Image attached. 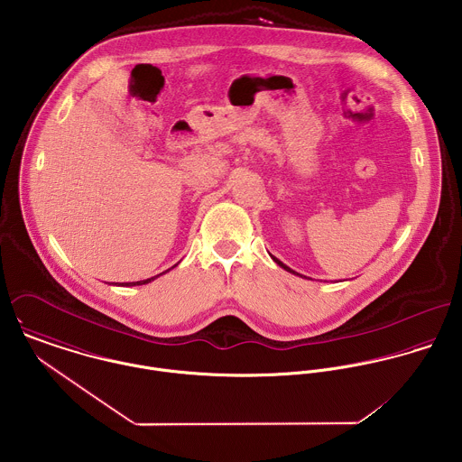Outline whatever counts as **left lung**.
Masks as SVG:
<instances>
[{"label": "left lung", "instance_id": "8db88e82", "mask_svg": "<svg viewBox=\"0 0 462 462\" xmlns=\"http://www.w3.org/2000/svg\"><path fill=\"white\" fill-rule=\"evenodd\" d=\"M273 262H275V263L279 264V266H282V268H284V270H288V272H291V273H297V272H293V270H291V268H288V266H286V264L281 263V262H279V260H275V258H273ZM297 275H299V273H297Z\"/></svg>", "mask_w": 462, "mask_h": 462}]
</instances>
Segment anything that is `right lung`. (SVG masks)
Masks as SVG:
<instances>
[{"label":"right lung","mask_w":462,"mask_h":462,"mask_svg":"<svg viewBox=\"0 0 462 462\" xmlns=\"http://www.w3.org/2000/svg\"><path fill=\"white\" fill-rule=\"evenodd\" d=\"M149 281H152V277H151V279H145V281H136V282H126V286H134V284H145V282H149Z\"/></svg>","instance_id":"1"}]
</instances>
